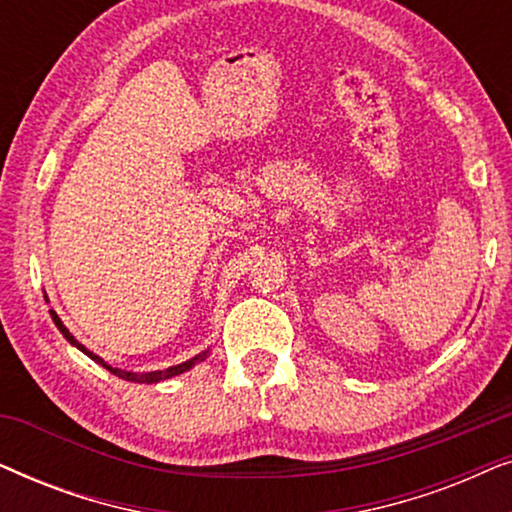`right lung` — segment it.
<instances>
[{"label":"right lung","mask_w":512,"mask_h":512,"mask_svg":"<svg viewBox=\"0 0 512 512\" xmlns=\"http://www.w3.org/2000/svg\"><path fill=\"white\" fill-rule=\"evenodd\" d=\"M51 317H53V321H55V326H58L60 328V333L62 335H65V338L69 340V342H72V345L74 347H79L81 349V352H86L88 356H90V359H93L95 363H100V366H104V368H107V370H111V373H114V375H118V377H121V380H128V382H142V384H153V382H160V380H170V377H174V375H181V373H186V370L188 368H193L195 366V363H198V361H202V359H205V356H207V352H202L200 356H193V359L191 361H186V363H179V366H172V368H167V370H156V373H128V370H121V368H111V366H107V363H104L102 359H100V356H97V354H93V352H88V349L86 347H83L81 345V342L79 340H76L74 338V335L72 333H69L67 331V328H65V324H62V321H60V317H58V314H55L53 310H51Z\"/></svg>","instance_id":"1"}]
</instances>
